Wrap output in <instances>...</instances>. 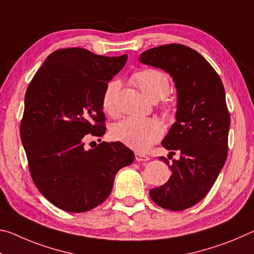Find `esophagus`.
<instances>
[{"mask_svg": "<svg viewBox=\"0 0 254 254\" xmlns=\"http://www.w3.org/2000/svg\"><path fill=\"white\" fill-rule=\"evenodd\" d=\"M134 156H135L136 161H148L150 159L148 156H145V154L141 153V152H135Z\"/></svg>", "mask_w": 254, "mask_h": 254, "instance_id": "1", "label": "esophagus"}]
</instances>
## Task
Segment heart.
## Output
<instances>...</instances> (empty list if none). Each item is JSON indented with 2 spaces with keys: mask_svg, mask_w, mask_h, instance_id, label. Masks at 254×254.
I'll return each instance as SVG.
<instances>
[{
  "mask_svg": "<svg viewBox=\"0 0 254 254\" xmlns=\"http://www.w3.org/2000/svg\"><path fill=\"white\" fill-rule=\"evenodd\" d=\"M132 81L150 100L158 101L170 92V80L165 72L158 69H142L133 74ZM120 88L118 80H111L105 86L102 97V106L107 114L117 113V95ZM163 110L171 114V107L166 105ZM163 127L156 119L127 118L115 124L112 136L127 147L136 151H145L161 139Z\"/></svg>",
  "mask_w": 254,
  "mask_h": 254,
  "instance_id": "obj_1",
  "label": "heart"
}]
</instances>
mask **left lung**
Instances as JSON below:
<instances>
[{"label": "left lung", "mask_w": 254, "mask_h": 254, "mask_svg": "<svg viewBox=\"0 0 254 254\" xmlns=\"http://www.w3.org/2000/svg\"><path fill=\"white\" fill-rule=\"evenodd\" d=\"M142 64L161 68L173 77L177 88L176 121L161 142L179 151L169 166L165 185L150 189L151 199L169 210H184L204 198L216 180L227 157L230 113L220 76L196 50L170 44L141 54Z\"/></svg>", "instance_id": "obj_1"}]
</instances>
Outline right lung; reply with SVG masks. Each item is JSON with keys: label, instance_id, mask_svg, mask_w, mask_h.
I'll use <instances>...</instances> for the list:
<instances>
[{"label": "right lung", "instance_id": "1", "mask_svg": "<svg viewBox=\"0 0 254 254\" xmlns=\"http://www.w3.org/2000/svg\"><path fill=\"white\" fill-rule=\"evenodd\" d=\"M127 59L84 48L58 49L28 86L21 141L34 185L60 209L83 213L102 204L118 171L134 160L132 150L119 141L84 147L89 133L104 135L103 93Z\"/></svg>", "mask_w": 254, "mask_h": 254}]
</instances>
